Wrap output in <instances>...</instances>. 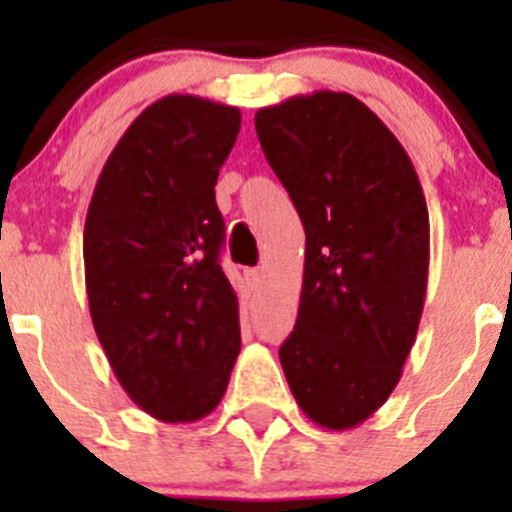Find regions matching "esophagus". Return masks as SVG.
I'll return each instance as SVG.
<instances>
[{"label": "esophagus", "mask_w": 512, "mask_h": 512, "mask_svg": "<svg viewBox=\"0 0 512 512\" xmlns=\"http://www.w3.org/2000/svg\"><path fill=\"white\" fill-rule=\"evenodd\" d=\"M243 279L251 289H256L261 284V269H243Z\"/></svg>", "instance_id": "1"}]
</instances>
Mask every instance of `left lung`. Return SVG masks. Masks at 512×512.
Here are the masks:
<instances>
[{
	"instance_id": "obj_1",
	"label": "left lung",
	"mask_w": 512,
	"mask_h": 512,
	"mask_svg": "<svg viewBox=\"0 0 512 512\" xmlns=\"http://www.w3.org/2000/svg\"><path fill=\"white\" fill-rule=\"evenodd\" d=\"M256 135L305 228L282 369L312 423L348 431L387 402L418 336L431 261L423 187L392 130L346 92L261 107Z\"/></svg>"
}]
</instances>
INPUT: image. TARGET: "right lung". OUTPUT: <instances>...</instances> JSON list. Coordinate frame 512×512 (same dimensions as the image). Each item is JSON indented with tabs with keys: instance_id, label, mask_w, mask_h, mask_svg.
<instances>
[{
	"instance_id": "add662e5",
	"label": "right lung",
	"mask_w": 512,
	"mask_h": 512,
	"mask_svg": "<svg viewBox=\"0 0 512 512\" xmlns=\"http://www.w3.org/2000/svg\"><path fill=\"white\" fill-rule=\"evenodd\" d=\"M241 110L169 94L140 112L94 187L84 223L92 323L122 390L164 423H194L228 390L238 297L220 269V166Z\"/></svg>"
}]
</instances>
